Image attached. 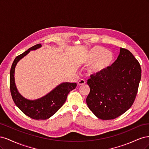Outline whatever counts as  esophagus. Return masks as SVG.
Instances as JSON below:
<instances>
[{
	"label": "esophagus",
	"mask_w": 149,
	"mask_h": 149,
	"mask_svg": "<svg viewBox=\"0 0 149 149\" xmlns=\"http://www.w3.org/2000/svg\"><path fill=\"white\" fill-rule=\"evenodd\" d=\"M85 84H86V81H85V80H84V79H80L79 81L78 82V84L79 86H83Z\"/></svg>",
	"instance_id": "esophagus-1"
}]
</instances>
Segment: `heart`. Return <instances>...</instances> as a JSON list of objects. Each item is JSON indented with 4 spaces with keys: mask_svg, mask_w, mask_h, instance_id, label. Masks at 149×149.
I'll use <instances>...</instances> for the list:
<instances>
[{
    "mask_svg": "<svg viewBox=\"0 0 149 149\" xmlns=\"http://www.w3.org/2000/svg\"><path fill=\"white\" fill-rule=\"evenodd\" d=\"M114 60V55L100 46L93 47L86 54L84 63L90 65L88 71L91 74H98L106 71Z\"/></svg>",
    "mask_w": 149,
    "mask_h": 149,
    "instance_id": "1",
    "label": "heart"
}]
</instances>
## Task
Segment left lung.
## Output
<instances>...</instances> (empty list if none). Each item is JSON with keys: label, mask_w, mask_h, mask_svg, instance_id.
Masks as SVG:
<instances>
[{"label": "left lung", "mask_w": 149, "mask_h": 149, "mask_svg": "<svg viewBox=\"0 0 149 149\" xmlns=\"http://www.w3.org/2000/svg\"><path fill=\"white\" fill-rule=\"evenodd\" d=\"M141 71V65L132 53L120 48L113 64L102 73L91 75L88 80L89 109L102 120L114 119L123 114L136 99Z\"/></svg>", "instance_id": "8db88e82"}]
</instances>
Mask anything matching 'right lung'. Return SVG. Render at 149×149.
<instances>
[{
    "label": "right lung",
    "mask_w": 149,
    "mask_h": 149,
    "mask_svg": "<svg viewBox=\"0 0 149 149\" xmlns=\"http://www.w3.org/2000/svg\"><path fill=\"white\" fill-rule=\"evenodd\" d=\"M41 47V44H37L17 56L13 62L10 72V89L13 102L26 116L36 120H45L51 118L63 105L68 93L77 86L76 83H62L45 96L34 100H28L21 95L15 83L16 65L30 51Z\"/></svg>",
    "instance_id": "add662e5"
}]
</instances>
